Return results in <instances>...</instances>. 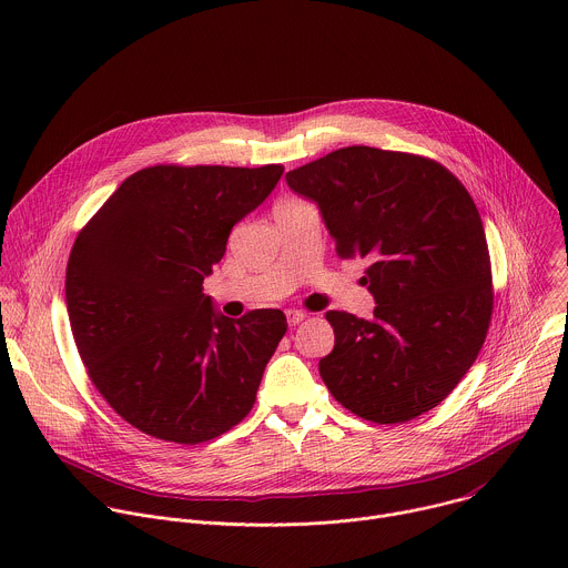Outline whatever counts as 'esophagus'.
Instances as JSON below:
<instances>
[{
	"instance_id": "34e87169",
	"label": "esophagus",
	"mask_w": 568,
	"mask_h": 568,
	"mask_svg": "<svg viewBox=\"0 0 568 568\" xmlns=\"http://www.w3.org/2000/svg\"><path fill=\"white\" fill-rule=\"evenodd\" d=\"M285 314H287L290 326H298V323L305 318V312H301V310H287Z\"/></svg>"
}]
</instances>
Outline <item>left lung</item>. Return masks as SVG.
<instances>
[{
  "mask_svg": "<svg viewBox=\"0 0 568 568\" xmlns=\"http://www.w3.org/2000/svg\"><path fill=\"white\" fill-rule=\"evenodd\" d=\"M316 204L339 258H368L373 318L331 310L321 379L355 416L388 425L443 402L474 364L493 316L488 240L474 200L440 164L339 148L285 175Z\"/></svg>",
  "mask_w": 568,
  "mask_h": 568,
  "instance_id": "obj_1",
  "label": "left lung"
}]
</instances>
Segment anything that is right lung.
Segmentation results:
<instances>
[{
  "mask_svg": "<svg viewBox=\"0 0 568 568\" xmlns=\"http://www.w3.org/2000/svg\"><path fill=\"white\" fill-rule=\"evenodd\" d=\"M281 175L276 164L143 169L78 233L64 281L73 342L94 386L139 432L197 445L252 412L285 314L229 318L202 283Z\"/></svg>",
  "mask_w": 568,
  "mask_h": 568,
  "instance_id": "right-lung-1",
  "label": "right lung"
}]
</instances>
